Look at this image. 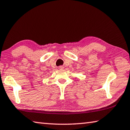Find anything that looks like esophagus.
I'll use <instances>...</instances> for the list:
<instances>
[{
  "label": "esophagus",
  "instance_id": "obj_1",
  "mask_svg": "<svg viewBox=\"0 0 130 130\" xmlns=\"http://www.w3.org/2000/svg\"><path fill=\"white\" fill-rule=\"evenodd\" d=\"M59 69H60V70H62V69H64V67L62 66H59Z\"/></svg>",
  "mask_w": 130,
  "mask_h": 130
}]
</instances>
